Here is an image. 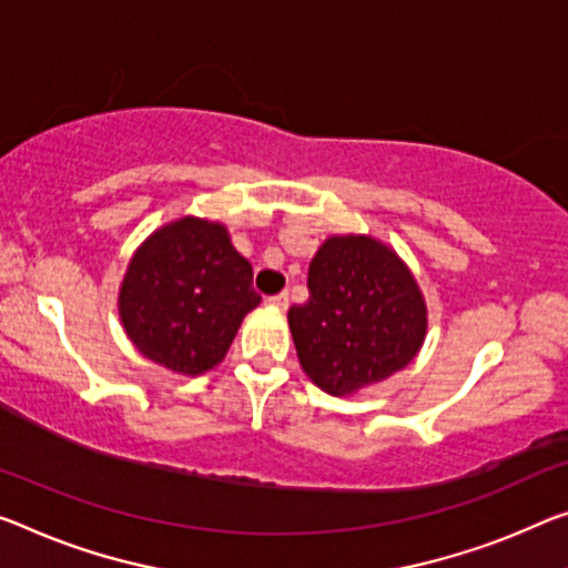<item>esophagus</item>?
Instances as JSON below:
<instances>
[{
  "mask_svg": "<svg viewBox=\"0 0 568 568\" xmlns=\"http://www.w3.org/2000/svg\"><path fill=\"white\" fill-rule=\"evenodd\" d=\"M266 304H272V307H276V310H286V304H290V294L278 292L274 296H266Z\"/></svg>",
  "mask_w": 568,
  "mask_h": 568,
  "instance_id": "34e87169",
  "label": "esophagus"
}]
</instances>
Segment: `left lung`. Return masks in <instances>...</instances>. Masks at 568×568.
I'll return each instance as SVG.
<instances>
[{"label":"left lung","instance_id":"left-lung-1","mask_svg":"<svg viewBox=\"0 0 568 568\" xmlns=\"http://www.w3.org/2000/svg\"><path fill=\"white\" fill-rule=\"evenodd\" d=\"M310 300L290 310L302 371L333 396L406 368L426 337L414 274L371 235H333L314 254Z\"/></svg>","mask_w":568,"mask_h":568}]
</instances>
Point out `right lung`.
<instances>
[{
    "label": "right lung",
    "instance_id": "obj_1",
    "mask_svg": "<svg viewBox=\"0 0 568 568\" xmlns=\"http://www.w3.org/2000/svg\"><path fill=\"white\" fill-rule=\"evenodd\" d=\"M254 268L225 225L180 217L154 231L129 261L119 314L136 351L180 375L215 368L246 314L258 307Z\"/></svg>",
    "mask_w": 568,
    "mask_h": 568
}]
</instances>
